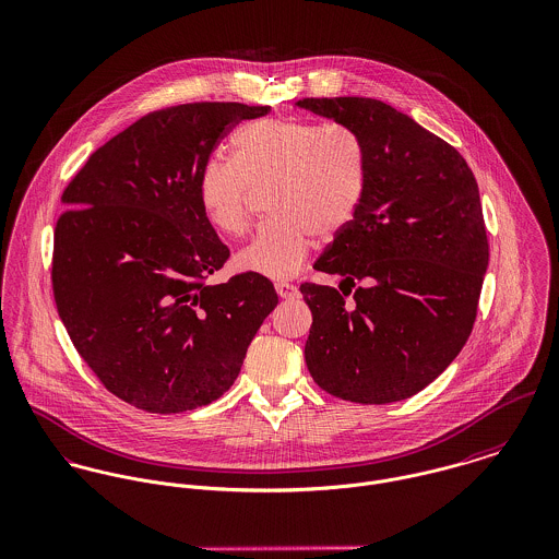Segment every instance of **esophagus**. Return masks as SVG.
I'll return each instance as SVG.
<instances>
[{
	"instance_id": "1",
	"label": "esophagus",
	"mask_w": 559,
	"mask_h": 559,
	"mask_svg": "<svg viewBox=\"0 0 559 559\" xmlns=\"http://www.w3.org/2000/svg\"><path fill=\"white\" fill-rule=\"evenodd\" d=\"M274 289H276L278 298H283V300H294V298H298V287H296V285H292V283L281 281V283H276V285H274Z\"/></svg>"
}]
</instances>
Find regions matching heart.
Instances as JSON below:
<instances>
[{"label":"heart","mask_w":559,"mask_h":559,"mask_svg":"<svg viewBox=\"0 0 559 559\" xmlns=\"http://www.w3.org/2000/svg\"><path fill=\"white\" fill-rule=\"evenodd\" d=\"M234 159L211 157L198 173V200L225 236L251 221L253 191L272 187L274 216L238 253V267L267 278H289L308 258L314 234L332 240L355 221L368 191V157L359 138L319 123L265 119L240 129Z\"/></svg>","instance_id":"obj_1"}]
</instances>
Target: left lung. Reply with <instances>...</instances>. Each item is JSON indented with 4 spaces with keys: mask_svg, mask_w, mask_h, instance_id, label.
Wrapping results in <instances>:
<instances>
[{
    "mask_svg": "<svg viewBox=\"0 0 559 559\" xmlns=\"http://www.w3.org/2000/svg\"><path fill=\"white\" fill-rule=\"evenodd\" d=\"M298 106L355 133L368 157L359 213L314 263L343 276L344 294L300 285L312 312L308 372L341 400H406L473 332L489 263L476 178L449 142L385 102L304 97Z\"/></svg>",
    "mask_w": 559,
    "mask_h": 559,
    "instance_id": "8db88e82",
    "label": "left lung"
}]
</instances>
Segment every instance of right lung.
Segmentation results:
<instances>
[{"mask_svg":"<svg viewBox=\"0 0 559 559\" xmlns=\"http://www.w3.org/2000/svg\"><path fill=\"white\" fill-rule=\"evenodd\" d=\"M270 106L198 102L155 110L99 146L66 187L52 296L86 366L131 406L173 415L234 385L278 304L253 272L209 285L229 259L198 200L227 131Z\"/></svg>","mask_w":559,"mask_h":559,"instance_id":"1","label":"right lung"}]
</instances>
